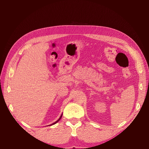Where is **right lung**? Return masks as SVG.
Segmentation results:
<instances>
[{
	"label": "right lung",
	"instance_id": "add662e5",
	"mask_svg": "<svg viewBox=\"0 0 149 149\" xmlns=\"http://www.w3.org/2000/svg\"><path fill=\"white\" fill-rule=\"evenodd\" d=\"M61 117H62V114L61 115V116H60V118L59 119H58V120H56V122H55V123H53V124H51V125H53V124H55L57 123H58V121H59V120H60L61 119Z\"/></svg>",
	"mask_w": 149,
	"mask_h": 149
}]
</instances>
